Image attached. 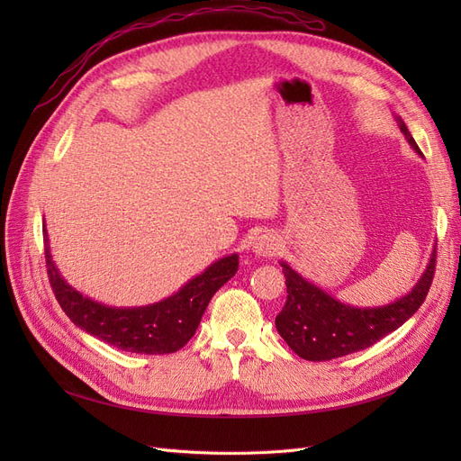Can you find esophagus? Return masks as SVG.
I'll return each instance as SVG.
<instances>
[{
    "label": "esophagus",
    "mask_w": 461,
    "mask_h": 461,
    "mask_svg": "<svg viewBox=\"0 0 461 461\" xmlns=\"http://www.w3.org/2000/svg\"><path fill=\"white\" fill-rule=\"evenodd\" d=\"M254 252L258 256H275L278 252V239L273 232L259 234L254 242Z\"/></svg>",
    "instance_id": "1"
}]
</instances>
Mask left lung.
I'll list each match as a JSON object with an SVG mask.
<instances>
[{
  "label": "left lung",
  "mask_w": 461,
  "mask_h": 461,
  "mask_svg": "<svg viewBox=\"0 0 461 461\" xmlns=\"http://www.w3.org/2000/svg\"><path fill=\"white\" fill-rule=\"evenodd\" d=\"M396 121L411 148L421 153L403 121ZM281 265L286 276L288 296L283 312L275 319L276 330L300 357L308 361H329L366 350V348L384 339L386 334L402 327L420 310V305L429 294L432 276H435L437 249L432 252L427 271L408 296L388 303L384 308L373 310L344 305L329 296L327 292L305 281L296 271H292L286 263Z\"/></svg>",
  "instance_id": "obj_1"
}]
</instances>
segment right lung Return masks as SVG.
Segmentation results:
<instances>
[{
	"label": "right lung",
	"instance_id": "obj_1",
	"mask_svg": "<svg viewBox=\"0 0 461 461\" xmlns=\"http://www.w3.org/2000/svg\"><path fill=\"white\" fill-rule=\"evenodd\" d=\"M44 242L50 285L67 317L92 337L134 354L163 356L180 350L196 332L209 300L239 269V256L232 254L192 278L171 298L146 308L117 310L92 302L68 286L51 261L46 229Z\"/></svg>",
	"mask_w": 461,
	"mask_h": 461
}]
</instances>
